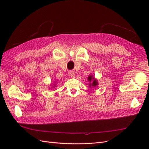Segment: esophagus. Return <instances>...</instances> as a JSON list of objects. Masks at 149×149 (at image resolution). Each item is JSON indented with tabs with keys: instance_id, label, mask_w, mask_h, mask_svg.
Here are the masks:
<instances>
[{
	"instance_id": "obj_1",
	"label": "esophagus",
	"mask_w": 149,
	"mask_h": 149,
	"mask_svg": "<svg viewBox=\"0 0 149 149\" xmlns=\"http://www.w3.org/2000/svg\"><path fill=\"white\" fill-rule=\"evenodd\" d=\"M69 75H70V76H71V78H74L75 77V73H74V71H70L69 72Z\"/></svg>"
}]
</instances>
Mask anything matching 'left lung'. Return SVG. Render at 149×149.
<instances>
[{"mask_svg": "<svg viewBox=\"0 0 149 149\" xmlns=\"http://www.w3.org/2000/svg\"><path fill=\"white\" fill-rule=\"evenodd\" d=\"M88 80L89 82V86L91 88H96L98 85L97 80L95 78H94L93 75H89L88 77Z\"/></svg>", "mask_w": 149, "mask_h": 149, "instance_id": "obj_1", "label": "left lung"}]
</instances>
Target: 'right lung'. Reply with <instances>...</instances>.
Returning a JSON list of instances; mask_svg holds the SVG:
<instances>
[{"label": "right lung", "mask_w": 149, "mask_h": 149, "mask_svg": "<svg viewBox=\"0 0 149 149\" xmlns=\"http://www.w3.org/2000/svg\"><path fill=\"white\" fill-rule=\"evenodd\" d=\"M52 84H53V85H52L53 88H55V87H56V83H55V84H52Z\"/></svg>", "instance_id": "1"}]
</instances>
